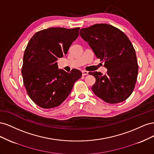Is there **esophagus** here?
Wrapping results in <instances>:
<instances>
[{"label":"esophagus","instance_id":"obj_1","mask_svg":"<svg viewBox=\"0 0 154 154\" xmlns=\"http://www.w3.org/2000/svg\"><path fill=\"white\" fill-rule=\"evenodd\" d=\"M88 74V71H82V75H83V76L87 75Z\"/></svg>","mask_w":154,"mask_h":154}]
</instances>
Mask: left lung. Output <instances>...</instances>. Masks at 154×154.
Here are the masks:
<instances>
[{"mask_svg": "<svg viewBox=\"0 0 154 154\" xmlns=\"http://www.w3.org/2000/svg\"><path fill=\"white\" fill-rule=\"evenodd\" d=\"M80 35L108 69L104 75L100 72H90L96 78L92 91L108 103L127 100L134 89L138 74L136 51L127 36L106 24L83 28Z\"/></svg>", "mask_w": 154, "mask_h": 154, "instance_id": "8db88e82", "label": "left lung"}]
</instances>
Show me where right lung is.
<instances>
[{"label": "right lung", "mask_w": 154, "mask_h": 154, "mask_svg": "<svg viewBox=\"0 0 154 154\" xmlns=\"http://www.w3.org/2000/svg\"><path fill=\"white\" fill-rule=\"evenodd\" d=\"M80 27H50L36 32L25 49L22 74L30 98L43 109L57 107L66 100L82 72L58 69L57 60L66 55Z\"/></svg>", "instance_id": "add662e5"}]
</instances>
